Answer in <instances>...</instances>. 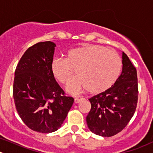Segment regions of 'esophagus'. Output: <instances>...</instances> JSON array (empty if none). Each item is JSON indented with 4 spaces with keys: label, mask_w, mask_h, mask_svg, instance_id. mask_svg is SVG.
Returning a JSON list of instances; mask_svg holds the SVG:
<instances>
[{
    "label": "esophagus",
    "mask_w": 153,
    "mask_h": 153,
    "mask_svg": "<svg viewBox=\"0 0 153 153\" xmlns=\"http://www.w3.org/2000/svg\"><path fill=\"white\" fill-rule=\"evenodd\" d=\"M82 100H83V98H81V99H79V98H75V100H74V102H75V103H78V102H81Z\"/></svg>",
    "instance_id": "1"
}]
</instances>
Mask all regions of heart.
Returning <instances> with one entry per match:
<instances>
[{"instance_id":"b5f03b06","label":"heart","mask_w":153,"mask_h":153,"mask_svg":"<svg viewBox=\"0 0 153 153\" xmlns=\"http://www.w3.org/2000/svg\"><path fill=\"white\" fill-rule=\"evenodd\" d=\"M76 70L78 76L72 78L65 90L76 95L88 89L99 94L114 85L122 69V59L115 51L99 45H85L67 52L65 59L54 58L51 72L61 84H66Z\"/></svg>"}]
</instances>
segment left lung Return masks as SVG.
Here are the masks:
<instances>
[{"label":"left lung","instance_id":"8db88e82","mask_svg":"<svg viewBox=\"0 0 153 153\" xmlns=\"http://www.w3.org/2000/svg\"><path fill=\"white\" fill-rule=\"evenodd\" d=\"M122 72L113 85L90 98L91 111L86 118L91 132L112 137L126 127L134 114L138 100L137 69L122 52Z\"/></svg>","mask_w":153,"mask_h":153}]
</instances>
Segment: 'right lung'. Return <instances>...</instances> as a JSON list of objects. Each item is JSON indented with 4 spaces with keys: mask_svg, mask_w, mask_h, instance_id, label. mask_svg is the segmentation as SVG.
Wrapping results in <instances>:
<instances>
[{
    "mask_svg": "<svg viewBox=\"0 0 153 153\" xmlns=\"http://www.w3.org/2000/svg\"><path fill=\"white\" fill-rule=\"evenodd\" d=\"M55 47L53 42L44 41L28 48L16 68L13 87L16 109L22 122L44 134L62 126L74 102L51 74Z\"/></svg>",
    "mask_w": 153,
    "mask_h": 153,
    "instance_id": "obj_1",
    "label": "right lung"
}]
</instances>
